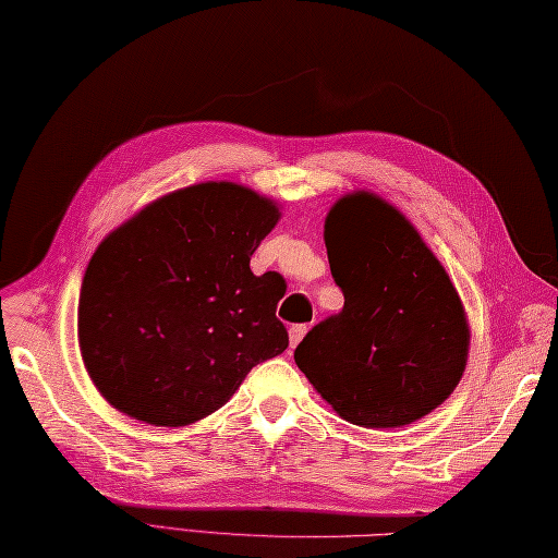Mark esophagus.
Wrapping results in <instances>:
<instances>
[{"instance_id": "esophagus-1", "label": "esophagus", "mask_w": 558, "mask_h": 558, "mask_svg": "<svg viewBox=\"0 0 558 558\" xmlns=\"http://www.w3.org/2000/svg\"><path fill=\"white\" fill-rule=\"evenodd\" d=\"M308 332V325H291V330H289V342H291V350L293 347H296L301 340H303V335Z\"/></svg>"}]
</instances>
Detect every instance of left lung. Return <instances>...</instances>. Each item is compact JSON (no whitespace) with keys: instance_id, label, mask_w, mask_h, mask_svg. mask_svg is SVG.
Wrapping results in <instances>:
<instances>
[{"instance_id":"1","label":"left lung","mask_w":558,"mask_h":558,"mask_svg":"<svg viewBox=\"0 0 558 558\" xmlns=\"http://www.w3.org/2000/svg\"><path fill=\"white\" fill-rule=\"evenodd\" d=\"M325 247L344 306L301 340L299 369L352 425L401 427L433 413L469 354L464 306L445 267L405 216L369 192L330 208Z\"/></svg>"}]
</instances>
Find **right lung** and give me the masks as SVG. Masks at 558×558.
<instances>
[{"label": "right lung", "instance_id": "add662e5", "mask_svg": "<svg viewBox=\"0 0 558 558\" xmlns=\"http://www.w3.org/2000/svg\"><path fill=\"white\" fill-rule=\"evenodd\" d=\"M279 208L233 182L157 198L101 240L82 279L77 332L94 386L162 427L211 415L252 366L289 347L287 281L255 277L252 252Z\"/></svg>", "mask_w": 558, "mask_h": 558}]
</instances>
